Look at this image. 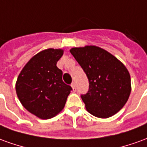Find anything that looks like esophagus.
Listing matches in <instances>:
<instances>
[{"label":"esophagus","mask_w":147,"mask_h":147,"mask_svg":"<svg viewBox=\"0 0 147 147\" xmlns=\"http://www.w3.org/2000/svg\"><path fill=\"white\" fill-rule=\"evenodd\" d=\"M71 87H72V89H73L74 91H76V83H74V82L71 84Z\"/></svg>","instance_id":"34e87169"}]
</instances>
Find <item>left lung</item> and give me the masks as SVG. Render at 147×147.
Here are the masks:
<instances>
[{
  "instance_id": "obj_1",
  "label": "left lung",
  "mask_w": 147,
  "mask_h": 147,
  "mask_svg": "<svg viewBox=\"0 0 147 147\" xmlns=\"http://www.w3.org/2000/svg\"><path fill=\"white\" fill-rule=\"evenodd\" d=\"M89 80V90L82 94L86 110L94 117L108 118L126 104L131 94V77L126 67L113 55L95 46L70 49Z\"/></svg>"
}]
</instances>
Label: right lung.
Segmentation results:
<instances>
[{"label":"right lung","mask_w":147,"mask_h":147,"mask_svg":"<svg viewBox=\"0 0 147 147\" xmlns=\"http://www.w3.org/2000/svg\"><path fill=\"white\" fill-rule=\"evenodd\" d=\"M64 53L61 49L39 52L22 69L16 83L21 104L30 113L46 120L64 109L71 87L62 80L57 63Z\"/></svg>","instance_id":"1"}]
</instances>
